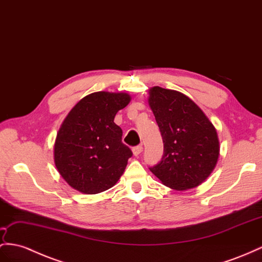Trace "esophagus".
<instances>
[{"mask_svg": "<svg viewBox=\"0 0 262 262\" xmlns=\"http://www.w3.org/2000/svg\"><path fill=\"white\" fill-rule=\"evenodd\" d=\"M142 151H143V146H142V145L135 146V147H134V148H133V152H134V155H135V156H138L139 154L142 152Z\"/></svg>", "mask_w": 262, "mask_h": 262, "instance_id": "esophagus-1", "label": "esophagus"}]
</instances>
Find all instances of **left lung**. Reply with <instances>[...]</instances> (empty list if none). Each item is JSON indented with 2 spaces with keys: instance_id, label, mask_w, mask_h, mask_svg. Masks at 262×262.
Instances as JSON below:
<instances>
[{
  "instance_id": "obj_1",
  "label": "left lung",
  "mask_w": 262,
  "mask_h": 262,
  "mask_svg": "<svg viewBox=\"0 0 262 262\" xmlns=\"http://www.w3.org/2000/svg\"><path fill=\"white\" fill-rule=\"evenodd\" d=\"M148 102L164 143L162 159L149 170L171 189L197 187L210 175L219 156L213 125L179 92L152 87Z\"/></svg>"
}]
</instances>
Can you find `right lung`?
Listing matches in <instances>:
<instances>
[{
  "mask_svg": "<svg viewBox=\"0 0 262 262\" xmlns=\"http://www.w3.org/2000/svg\"><path fill=\"white\" fill-rule=\"evenodd\" d=\"M129 100L124 93H93L64 119L55 140L54 160L74 189L89 195L102 192L123 175L133 152L122 142L123 130L114 118Z\"/></svg>",
  "mask_w": 262,
  "mask_h": 262,
  "instance_id": "add662e5",
  "label": "right lung"
}]
</instances>
